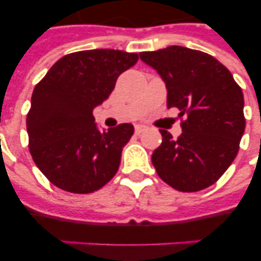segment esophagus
<instances>
[{
    "mask_svg": "<svg viewBox=\"0 0 261 261\" xmlns=\"http://www.w3.org/2000/svg\"><path fill=\"white\" fill-rule=\"evenodd\" d=\"M146 128L147 127L145 126V124H135V133H137V134H141V133H143Z\"/></svg>",
    "mask_w": 261,
    "mask_h": 261,
    "instance_id": "34e87169",
    "label": "esophagus"
}]
</instances>
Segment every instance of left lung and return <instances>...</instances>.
Segmentation results:
<instances>
[{
  "label": "left lung",
  "instance_id": "8db88e82",
  "mask_svg": "<svg viewBox=\"0 0 261 261\" xmlns=\"http://www.w3.org/2000/svg\"><path fill=\"white\" fill-rule=\"evenodd\" d=\"M167 85L168 108L176 107L182 133L163 142L151 163L164 181L181 192L204 190L218 180L239 153L245 130L244 94L214 57L181 46L139 54Z\"/></svg>",
  "mask_w": 261,
  "mask_h": 261
}]
</instances>
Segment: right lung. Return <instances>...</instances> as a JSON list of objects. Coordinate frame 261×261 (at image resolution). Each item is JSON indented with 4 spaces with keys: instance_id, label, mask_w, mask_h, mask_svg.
Returning <instances> with one entry per match:
<instances>
[{
    "instance_id": "obj_1",
    "label": "right lung",
    "mask_w": 261,
    "mask_h": 261,
    "mask_svg": "<svg viewBox=\"0 0 261 261\" xmlns=\"http://www.w3.org/2000/svg\"><path fill=\"white\" fill-rule=\"evenodd\" d=\"M138 58L135 53L110 48L71 53L57 61L35 87L27 115L30 153L54 186L90 194L116 174L134 126L123 123L100 131L93 110Z\"/></svg>"
}]
</instances>
